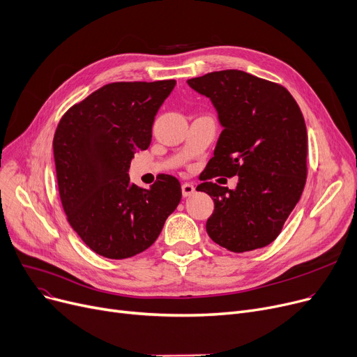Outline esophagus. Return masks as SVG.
<instances>
[{
	"mask_svg": "<svg viewBox=\"0 0 357 357\" xmlns=\"http://www.w3.org/2000/svg\"><path fill=\"white\" fill-rule=\"evenodd\" d=\"M195 192H196V188H195V185H193L192 183H184V184H181L183 197H189V196H192Z\"/></svg>",
	"mask_w": 357,
	"mask_h": 357,
	"instance_id": "1",
	"label": "esophagus"
}]
</instances>
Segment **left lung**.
Instances as JSON below:
<instances>
[{"instance_id": "1", "label": "left lung", "mask_w": 357, "mask_h": 357, "mask_svg": "<svg viewBox=\"0 0 357 357\" xmlns=\"http://www.w3.org/2000/svg\"><path fill=\"white\" fill-rule=\"evenodd\" d=\"M188 84L212 101L222 128L203 180L238 176L234 190L212 181L197 185L215 203L208 235L234 252L266 247L303 192L308 135L302 112L284 87L238 70Z\"/></svg>"}]
</instances>
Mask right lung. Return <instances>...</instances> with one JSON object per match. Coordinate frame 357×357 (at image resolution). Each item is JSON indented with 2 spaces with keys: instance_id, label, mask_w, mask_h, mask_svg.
Listing matches in <instances>:
<instances>
[{
  "instance_id": "right-lung-1",
  "label": "right lung",
  "mask_w": 357,
  "mask_h": 357,
  "mask_svg": "<svg viewBox=\"0 0 357 357\" xmlns=\"http://www.w3.org/2000/svg\"><path fill=\"white\" fill-rule=\"evenodd\" d=\"M174 79L113 82L68 110L56 128L54 157L68 222L94 252L121 260L155 243L181 199L176 177L149 189L130 183L133 155L149 146L155 116Z\"/></svg>"
}]
</instances>
